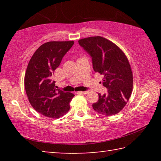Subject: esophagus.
Wrapping results in <instances>:
<instances>
[{
  "label": "esophagus",
  "mask_w": 161,
  "mask_h": 161,
  "mask_svg": "<svg viewBox=\"0 0 161 161\" xmlns=\"http://www.w3.org/2000/svg\"><path fill=\"white\" fill-rule=\"evenodd\" d=\"M88 91H82V92H78V94H88Z\"/></svg>",
  "instance_id": "1"
}]
</instances>
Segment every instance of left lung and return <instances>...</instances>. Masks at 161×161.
Here are the masks:
<instances>
[{"label": "left lung", "mask_w": 161, "mask_h": 161, "mask_svg": "<svg viewBox=\"0 0 161 161\" xmlns=\"http://www.w3.org/2000/svg\"><path fill=\"white\" fill-rule=\"evenodd\" d=\"M78 42L92 58L94 72L103 75L102 84L108 90L107 94H98L99 100L92 107L102 115H115L131 94L133 75L129 60L118 46L104 37H89Z\"/></svg>", "instance_id": "left-lung-1"}]
</instances>
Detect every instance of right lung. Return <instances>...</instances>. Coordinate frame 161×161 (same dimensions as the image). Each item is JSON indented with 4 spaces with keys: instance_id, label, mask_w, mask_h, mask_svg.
Returning a JSON list of instances; mask_svg holds the SVG:
<instances>
[{
    "instance_id": "right-lung-1",
    "label": "right lung",
    "mask_w": 161,
    "mask_h": 161,
    "mask_svg": "<svg viewBox=\"0 0 161 161\" xmlns=\"http://www.w3.org/2000/svg\"><path fill=\"white\" fill-rule=\"evenodd\" d=\"M74 43H44L35 52L29 62L24 81L25 92L32 107L42 115L57 119L69 109V102L75 95L56 89L52 77Z\"/></svg>"
}]
</instances>
